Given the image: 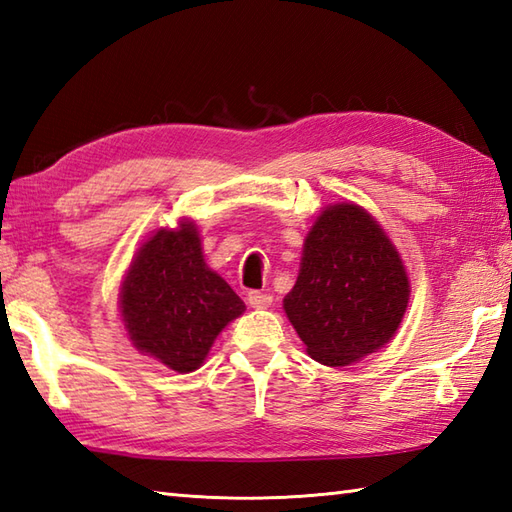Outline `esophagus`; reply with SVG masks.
<instances>
[{
	"instance_id": "obj_1",
	"label": "esophagus",
	"mask_w": 512,
	"mask_h": 512,
	"mask_svg": "<svg viewBox=\"0 0 512 512\" xmlns=\"http://www.w3.org/2000/svg\"><path fill=\"white\" fill-rule=\"evenodd\" d=\"M246 301H248V306H250V308H255V310H266V308L270 306V303H273V297L266 295V292L250 290V292H248V297H246Z\"/></svg>"
}]
</instances>
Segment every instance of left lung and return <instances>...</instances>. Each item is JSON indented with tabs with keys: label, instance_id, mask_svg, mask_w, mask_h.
<instances>
[{
	"label": "left lung",
	"instance_id": "8db88e82",
	"mask_svg": "<svg viewBox=\"0 0 512 512\" xmlns=\"http://www.w3.org/2000/svg\"><path fill=\"white\" fill-rule=\"evenodd\" d=\"M409 292L405 264L380 224L363 206L341 202L312 224L284 310L314 361L345 367L391 341Z\"/></svg>",
	"mask_w": 512,
	"mask_h": 512
}]
</instances>
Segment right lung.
I'll list each match as a JSON object with an SVG mask.
<instances>
[{"label": "right lung", "mask_w": 512, "mask_h": 512, "mask_svg": "<svg viewBox=\"0 0 512 512\" xmlns=\"http://www.w3.org/2000/svg\"><path fill=\"white\" fill-rule=\"evenodd\" d=\"M244 310L233 288L206 266L191 220L151 235L121 286L129 341L178 374L198 369L217 334Z\"/></svg>", "instance_id": "1"}]
</instances>
